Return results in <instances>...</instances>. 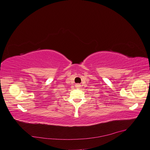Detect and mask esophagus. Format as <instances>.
Segmentation results:
<instances>
[{
	"label": "esophagus",
	"instance_id": "1",
	"mask_svg": "<svg viewBox=\"0 0 150 150\" xmlns=\"http://www.w3.org/2000/svg\"><path fill=\"white\" fill-rule=\"evenodd\" d=\"M80 86H81L80 84H76V87L77 88H79V87H80Z\"/></svg>",
	"mask_w": 150,
	"mask_h": 150
}]
</instances>
